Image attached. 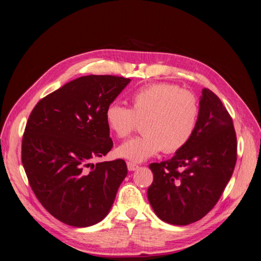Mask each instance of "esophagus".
Returning a JSON list of instances; mask_svg holds the SVG:
<instances>
[{
  "instance_id": "1",
  "label": "esophagus",
  "mask_w": 261,
  "mask_h": 261,
  "mask_svg": "<svg viewBox=\"0 0 261 261\" xmlns=\"http://www.w3.org/2000/svg\"><path fill=\"white\" fill-rule=\"evenodd\" d=\"M138 165L137 164H135V163H133V162H127V169H128V171H136V170H138Z\"/></svg>"
}]
</instances>
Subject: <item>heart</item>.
I'll list each match as a JSON object with an SVG mask.
<instances>
[{"mask_svg":"<svg viewBox=\"0 0 261 261\" xmlns=\"http://www.w3.org/2000/svg\"><path fill=\"white\" fill-rule=\"evenodd\" d=\"M132 109L118 102L106 110L110 130L124 138L143 122V136L125 141L115 149L116 156L144 162L159 153H174L193 138L198 125L200 107L194 93L171 84H153L132 94Z\"/></svg>","mask_w":261,"mask_h":261,"instance_id":"obj_1","label":"heart"}]
</instances>
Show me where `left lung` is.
<instances>
[{
    "instance_id": "1",
    "label": "left lung",
    "mask_w": 261,
    "mask_h": 261,
    "mask_svg": "<svg viewBox=\"0 0 261 261\" xmlns=\"http://www.w3.org/2000/svg\"><path fill=\"white\" fill-rule=\"evenodd\" d=\"M200 115L191 141L171 159L149 165L153 181L148 200L162 221L187 225L215 207L236 163V134L221 100L203 88Z\"/></svg>"
}]
</instances>
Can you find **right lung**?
<instances>
[{
    "mask_svg": "<svg viewBox=\"0 0 261 261\" xmlns=\"http://www.w3.org/2000/svg\"><path fill=\"white\" fill-rule=\"evenodd\" d=\"M129 82L83 76L41 99L30 113L21 162L38 200L63 223L87 227L103 220L127 175L122 159L92 161L113 147L106 110Z\"/></svg>",
    "mask_w": 261,
    "mask_h": 261,
    "instance_id": "1",
    "label": "right lung"
}]
</instances>
